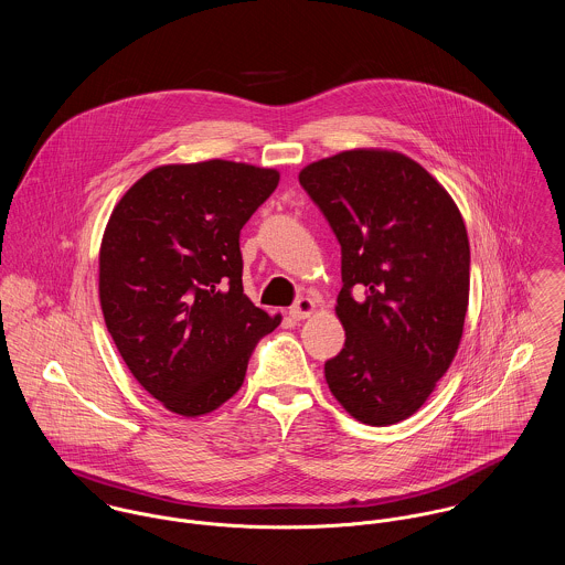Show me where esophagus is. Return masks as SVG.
<instances>
[{
  "label": "esophagus",
  "instance_id": "obj_1",
  "mask_svg": "<svg viewBox=\"0 0 565 565\" xmlns=\"http://www.w3.org/2000/svg\"><path fill=\"white\" fill-rule=\"evenodd\" d=\"M316 309H318L316 300H311V298H300V300L289 309V318L296 320V322H300V320L311 318V316L316 313Z\"/></svg>",
  "mask_w": 565,
  "mask_h": 565
}]
</instances>
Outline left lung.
<instances>
[{
    "label": "left lung",
    "instance_id": "1",
    "mask_svg": "<svg viewBox=\"0 0 565 565\" xmlns=\"http://www.w3.org/2000/svg\"><path fill=\"white\" fill-rule=\"evenodd\" d=\"M298 178L341 243L334 313L345 345L326 361V383L354 419L398 424L435 392L463 337L470 242L461 211L394 150H345ZM352 286L366 296L352 299Z\"/></svg>",
    "mask_w": 565,
    "mask_h": 565
}]
</instances>
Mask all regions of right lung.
<instances>
[{"label": "right lung", "mask_w": 565, "mask_h": 565, "mask_svg": "<svg viewBox=\"0 0 565 565\" xmlns=\"http://www.w3.org/2000/svg\"><path fill=\"white\" fill-rule=\"evenodd\" d=\"M280 171L211 159L141 175L115 204L99 245V305L139 385L182 417L242 390L256 341L280 316L243 294L239 233Z\"/></svg>", "instance_id": "right-lung-1"}]
</instances>
